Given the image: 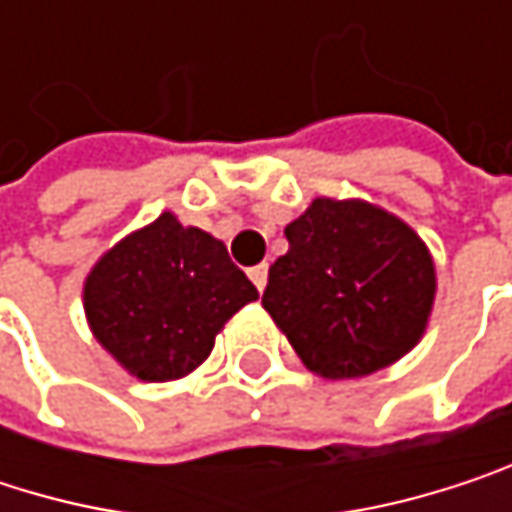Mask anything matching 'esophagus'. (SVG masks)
<instances>
[{
    "mask_svg": "<svg viewBox=\"0 0 512 512\" xmlns=\"http://www.w3.org/2000/svg\"><path fill=\"white\" fill-rule=\"evenodd\" d=\"M249 278L255 281L257 290H263V287H266V278H269V266H266V263H257V266L249 269Z\"/></svg>",
    "mask_w": 512,
    "mask_h": 512,
    "instance_id": "esophagus-1",
    "label": "esophagus"
}]
</instances>
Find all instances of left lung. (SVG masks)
<instances>
[{
    "label": "left lung",
    "mask_w": 512,
    "mask_h": 512,
    "mask_svg": "<svg viewBox=\"0 0 512 512\" xmlns=\"http://www.w3.org/2000/svg\"><path fill=\"white\" fill-rule=\"evenodd\" d=\"M287 255L269 266L263 308L326 379H356L406 356L436 296L433 257L397 216L314 198L284 228Z\"/></svg>",
    "instance_id": "obj_1"
}]
</instances>
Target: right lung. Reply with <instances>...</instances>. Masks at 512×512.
Here are the masks:
<instances>
[{
    "mask_svg": "<svg viewBox=\"0 0 512 512\" xmlns=\"http://www.w3.org/2000/svg\"><path fill=\"white\" fill-rule=\"evenodd\" d=\"M255 299V284L228 249L171 213L121 240L85 281L94 338L145 382L195 370L219 329Z\"/></svg>",
    "mask_w": 512,
    "mask_h": 512,
    "instance_id": "right-lung-1",
    "label": "right lung"
}]
</instances>
